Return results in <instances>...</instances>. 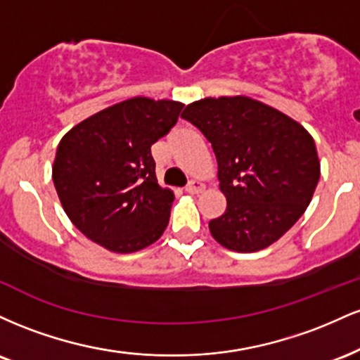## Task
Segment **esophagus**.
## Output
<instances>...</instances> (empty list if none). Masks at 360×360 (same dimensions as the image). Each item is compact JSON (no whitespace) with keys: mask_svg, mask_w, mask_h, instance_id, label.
<instances>
[{"mask_svg":"<svg viewBox=\"0 0 360 360\" xmlns=\"http://www.w3.org/2000/svg\"><path fill=\"white\" fill-rule=\"evenodd\" d=\"M203 189H205V184L198 179H193L191 183L186 186V193H189V194H198V193L203 191Z\"/></svg>","mask_w":360,"mask_h":360,"instance_id":"esophagus-1","label":"esophagus"}]
</instances>
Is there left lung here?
<instances>
[{
  "instance_id": "1",
  "label": "left lung",
  "mask_w": 360,
  "mask_h": 360,
  "mask_svg": "<svg viewBox=\"0 0 360 360\" xmlns=\"http://www.w3.org/2000/svg\"><path fill=\"white\" fill-rule=\"evenodd\" d=\"M181 117L200 128L217 157L226 210L208 225L214 240L243 254L278 242L307 212L320 179L309 131L242 94L193 101Z\"/></svg>"
}]
</instances>
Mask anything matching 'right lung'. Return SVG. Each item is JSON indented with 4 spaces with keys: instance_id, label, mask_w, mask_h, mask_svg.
I'll return each mask as SVG.
<instances>
[{
    "instance_id": "obj_1",
    "label": "right lung",
    "mask_w": 360,
    "mask_h": 360,
    "mask_svg": "<svg viewBox=\"0 0 360 360\" xmlns=\"http://www.w3.org/2000/svg\"><path fill=\"white\" fill-rule=\"evenodd\" d=\"M183 103L128 98L91 115L62 137L52 179L82 235L115 254L162 237L174 193L157 183L150 147L176 125Z\"/></svg>"
}]
</instances>
